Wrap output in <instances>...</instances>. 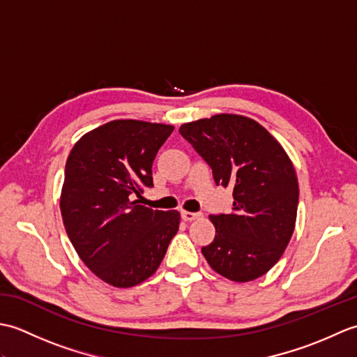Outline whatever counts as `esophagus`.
Wrapping results in <instances>:
<instances>
[{
    "label": "esophagus",
    "instance_id": "obj_1",
    "mask_svg": "<svg viewBox=\"0 0 357 357\" xmlns=\"http://www.w3.org/2000/svg\"><path fill=\"white\" fill-rule=\"evenodd\" d=\"M181 216H183L184 221H195V219L202 218V213H192V211H181Z\"/></svg>",
    "mask_w": 357,
    "mask_h": 357
}]
</instances>
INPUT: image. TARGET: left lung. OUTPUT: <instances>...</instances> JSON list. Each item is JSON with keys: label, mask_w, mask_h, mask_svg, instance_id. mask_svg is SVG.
I'll return each mask as SVG.
<instances>
[{"label": "left lung", "mask_w": 357, "mask_h": 357, "mask_svg": "<svg viewBox=\"0 0 357 357\" xmlns=\"http://www.w3.org/2000/svg\"><path fill=\"white\" fill-rule=\"evenodd\" d=\"M179 133L211 167L216 185L233 188L231 213L210 215L216 234L204 257L236 282L265 275L294 230L299 185L290 158L261 124L241 115L187 123Z\"/></svg>", "instance_id": "1"}]
</instances>
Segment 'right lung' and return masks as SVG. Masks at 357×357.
Returning a JSON list of instances; mask_svg holds the SVG:
<instances>
[{
	"label": "right lung",
	"mask_w": 357,
	"mask_h": 357,
	"mask_svg": "<svg viewBox=\"0 0 357 357\" xmlns=\"http://www.w3.org/2000/svg\"><path fill=\"white\" fill-rule=\"evenodd\" d=\"M173 126L116 119L86 133L66 162L61 215L81 261L113 287L144 282L179 229L176 210L139 204Z\"/></svg>",
	"instance_id": "obj_1"
}]
</instances>
